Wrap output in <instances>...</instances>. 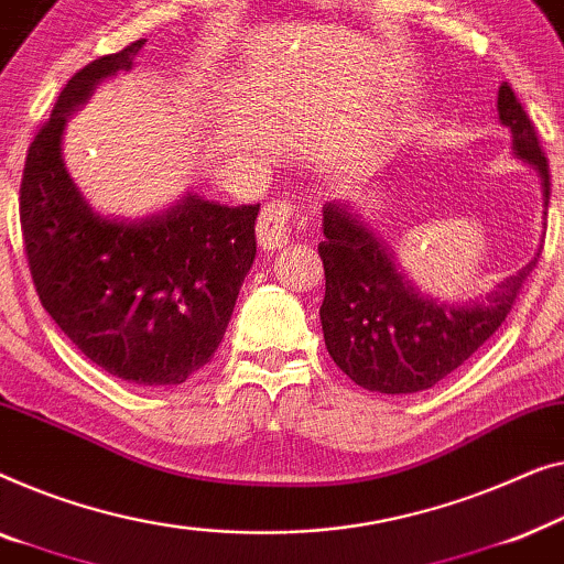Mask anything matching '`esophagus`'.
I'll list each match as a JSON object with an SVG mask.
<instances>
[{
    "instance_id": "esophagus-1",
    "label": "esophagus",
    "mask_w": 564,
    "mask_h": 564,
    "mask_svg": "<svg viewBox=\"0 0 564 564\" xmlns=\"http://www.w3.org/2000/svg\"><path fill=\"white\" fill-rule=\"evenodd\" d=\"M293 209L285 202L268 204L258 219V242L263 250H281L291 240Z\"/></svg>"
}]
</instances>
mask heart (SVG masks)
I'll return each mask as SVG.
<instances>
[{
    "mask_svg": "<svg viewBox=\"0 0 564 564\" xmlns=\"http://www.w3.org/2000/svg\"><path fill=\"white\" fill-rule=\"evenodd\" d=\"M368 165H370V161H365V163H360V169L365 171V169H368Z\"/></svg>",
    "mask_w": 564,
    "mask_h": 564,
    "instance_id": "b5f03b06",
    "label": "heart"
}]
</instances>
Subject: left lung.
Listing matches in <instances>:
<instances>
[{"instance_id": "obj_1", "label": "left lung", "mask_w": 564, "mask_h": 564, "mask_svg": "<svg viewBox=\"0 0 564 564\" xmlns=\"http://www.w3.org/2000/svg\"><path fill=\"white\" fill-rule=\"evenodd\" d=\"M496 109L498 122L509 127L513 153L536 171L546 217L550 165L534 124L509 84L498 89ZM322 229L319 256L327 281L319 308L324 345L355 383L391 395L426 391L494 337L536 268L544 242L539 240L534 258L488 296L449 304L424 296L406 279L383 237L355 206L324 204Z\"/></svg>"}]
</instances>
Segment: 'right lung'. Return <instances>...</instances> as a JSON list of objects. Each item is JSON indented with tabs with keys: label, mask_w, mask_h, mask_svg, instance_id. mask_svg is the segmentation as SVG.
<instances>
[{
	"label": "right lung",
	"mask_w": 564,
	"mask_h": 564,
	"mask_svg": "<svg viewBox=\"0 0 564 564\" xmlns=\"http://www.w3.org/2000/svg\"><path fill=\"white\" fill-rule=\"evenodd\" d=\"M145 41L91 61L63 86L28 150L20 221L41 304L109 376L181 386L214 358L256 260L260 204L227 206L186 192L145 217L94 209L63 163L68 117L99 84L132 70Z\"/></svg>",
	"instance_id": "right-lung-1"
}]
</instances>
